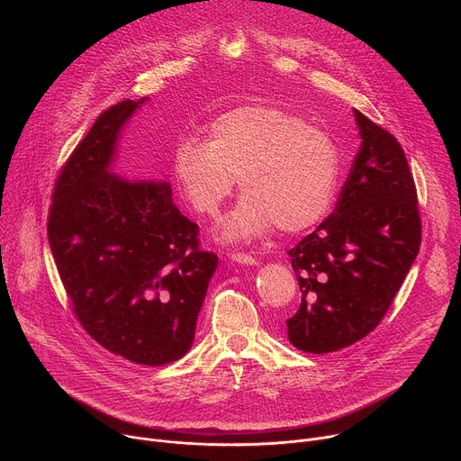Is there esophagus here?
Instances as JSON below:
<instances>
[{
	"mask_svg": "<svg viewBox=\"0 0 461 461\" xmlns=\"http://www.w3.org/2000/svg\"><path fill=\"white\" fill-rule=\"evenodd\" d=\"M230 258L233 262H239V265H246V267H257L258 265V258L251 257L249 253H242V251H233L230 253Z\"/></svg>",
	"mask_w": 461,
	"mask_h": 461,
	"instance_id": "obj_1",
	"label": "esophagus"
}]
</instances>
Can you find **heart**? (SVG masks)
Returning <instances> with one entry per match:
<instances>
[{
	"mask_svg": "<svg viewBox=\"0 0 461 461\" xmlns=\"http://www.w3.org/2000/svg\"><path fill=\"white\" fill-rule=\"evenodd\" d=\"M173 175L193 212L208 217L219 213L239 178L242 199L217 228L221 240L239 242L276 226L301 233L319 224L334 203L339 153L326 131L299 114L246 104L215 116L206 140L182 139Z\"/></svg>",
	"mask_w": 461,
	"mask_h": 461,
	"instance_id": "b5f03b06",
	"label": "heart"
}]
</instances>
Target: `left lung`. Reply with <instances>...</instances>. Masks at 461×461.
Wrapping results in <instances>:
<instances>
[{
    "label": "left lung",
    "mask_w": 461,
    "mask_h": 461,
    "mask_svg": "<svg viewBox=\"0 0 461 461\" xmlns=\"http://www.w3.org/2000/svg\"><path fill=\"white\" fill-rule=\"evenodd\" d=\"M361 146L336 210L288 251L303 294L290 343L328 354L368 336L402 288L421 244L407 157L388 131L354 109Z\"/></svg>",
    "instance_id": "obj_1"
}]
</instances>
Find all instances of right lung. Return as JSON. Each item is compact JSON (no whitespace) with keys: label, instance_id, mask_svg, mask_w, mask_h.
I'll return each instance as SVG.
<instances>
[{"label":"right lung","instance_id":"add662e5","mask_svg":"<svg viewBox=\"0 0 461 461\" xmlns=\"http://www.w3.org/2000/svg\"><path fill=\"white\" fill-rule=\"evenodd\" d=\"M104 111L61 167L47 235L59 279L84 330L139 365L180 359L219 257L173 204L167 182L111 173L120 131L146 102Z\"/></svg>","mask_w":461,"mask_h":461}]
</instances>
